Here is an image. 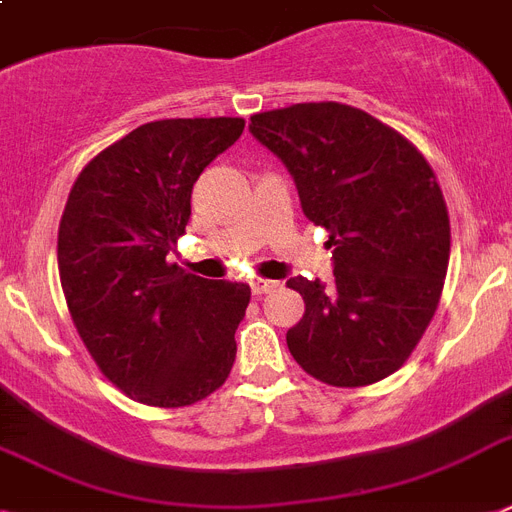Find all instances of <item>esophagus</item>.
<instances>
[{"label": "esophagus", "mask_w": 512, "mask_h": 512, "mask_svg": "<svg viewBox=\"0 0 512 512\" xmlns=\"http://www.w3.org/2000/svg\"><path fill=\"white\" fill-rule=\"evenodd\" d=\"M280 285V282H272V280H261V277H256V280L251 282V290L253 295H266L269 290H274V287Z\"/></svg>", "instance_id": "34e87169"}]
</instances>
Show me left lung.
<instances>
[{
    "mask_svg": "<svg viewBox=\"0 0 512 512\" xmlns=\"http://www.w3.org/2000/svg\"><path fill=\"white\" fill-rule=\"evenodd\" d=\"M248 130L293 175L303 214L332 248L329 285L287 280L306 303L287 329L290 356L332 387L390 377L432 322L450 261L432 167L398 130L337 101L259 112Z\"/></svg>",
    "mask_w": 512,
    "mask_h": 512,
    "instance_id": "obj_1",
    "label": "left lung"
}]
</instances>
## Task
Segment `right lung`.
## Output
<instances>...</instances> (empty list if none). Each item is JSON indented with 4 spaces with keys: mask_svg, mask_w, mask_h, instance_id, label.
<instances>
[{
    "mask_svg": "<svg viewBox=\"0 0 512 512\" xmlns=\"http://www.w3.org/2000/svg\"><path fill=\"white\" fill-rule=\"evenodd\" d=\"M240 117L156 120L86 164L59 222L57 261L80 340L128 398L183 408L225 384L246 282L185 274L167 256L198 175L238 141Z\"/></svg>",
    "mask_w": 512,
    "mask_h": 512,
    "instance_id": "1",
    "label": "right lung"
}]
</instances>
